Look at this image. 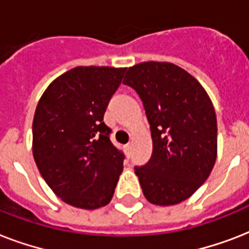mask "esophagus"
Segmentation results:
<instances>
[{
	"label": "esophagus",
	"mask_w": 249,
	"mask_h": 249,
	"mask_svg": "<svg viewBox=\"0 0 249 249\" xmlns=\"http://www.w3.org/2000/svg\"><path fill=\"white\" fill-rule=\"evenodd\" d=\"M130 146H132V144H130V142H129V143L125 144V148H126V150H129V148H130Z\"/></svg>",
	"instance_id": "34e87169"
}]
</instances>
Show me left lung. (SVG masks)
Segmentation results:
<instances>
[{
    "mask_svg": "<svg viewBox=\"0 0 249 249\" xmlns=\"http://www.w3.org/2000/svg\"><path fill=\"white\" fill-rule=\"evenodd\" d=\"M123 84L140 95L151 129V159L134 168L143 195L152 204H178L204 183L216 163L212 102L194 76L168 62L129 67Z\"/></svg>",
    "mask_w": 249,
    "mask_h": 249,
    "instance_id": "obj_1",
    "label": "left lung"
}]
</instances>
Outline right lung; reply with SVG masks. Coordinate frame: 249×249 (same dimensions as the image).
<instances>
[{
  "label": "right lung",
  "mask_w": 249,
  "mask_h": 249,
  "mask_svg": "<svg viewBox=\"0 0 249 249\" xmlns=\"http://www.w3.org/2000/svg\"><path fill=\"white\" fill-rule=\"evenodd\" d=\"M125 70L72 68L48 86L36 107V165L54 194L76 208L108 204L124 168V154L109 141L103 116Z\"/></svg>",
  "instance_id": "obj_1"
}]
</instances>
